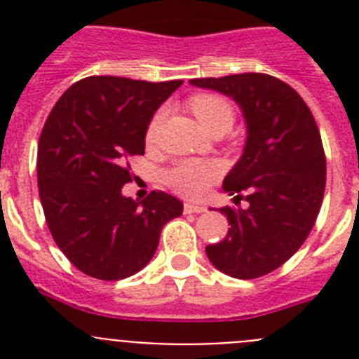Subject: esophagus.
<instances>
[{"instance_id":"obj_1","label":"esophagus","mask_w":359,"mask_h":359,"mask_svg":"<svg viewBox=\"0 0 359 359\" xmlns=\"http://www.w3.org/2000/svg\"><path fill=\"white\" fill-rule=\"evenodd\" d=\"M207 208L203 207V205H196V203H185L183 205V212L185 214H201V212H205Z\"/></svg>"}]
</instances>
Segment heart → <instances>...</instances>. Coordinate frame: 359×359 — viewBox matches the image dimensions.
Wrapping results in <instances>:
<instances>
[{
    "label": "heart",
    "instance_id": "1",
    "mask_svg": "<svg viewBox=\"0 0 359 359\" xmlns=\"http://www.w3.org/2000/svg\"><path fill=\"white\" fill-rule=\"evenodd\" d=\"M189 106L196 118L210 133H226L236 122V111L230 100L217 93H198L189 98ZM167 116V109L160 107L147 126V142H154L161 123ZM223 169L217 161L212 160H183L172 165L165 172V183L176 192L189 199H198L205 190L217 182Z\"/></svg>",
    "mask_w": 359,
    "mask_h": 359
}]
</instances>
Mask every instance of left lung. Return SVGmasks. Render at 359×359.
<instances>
[{
    "instance_id": "1",
    "label": "left lung",
    "mask_w": 359,
    "mask_h": 359,
    "mask_svg": "<svg viewBox=\"0 0 359 359\" xmlns=\"http://www.w3.org/2000/svg\"><path fill=\"white\" fill-rule=\"evenodd\" d=\"M236 100L248 126L244 154L223 182L236 205L221 208L228 233L208 244L212 264L230 277H262L280 268L311 233L325 192V152L304 98L266 73L192 79Z\"/></svg>"
}]
</instances>
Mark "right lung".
Listing matches in <instances>:
<instances>
[{
    "label": "right lung",
    "mask_w": 359,
    "mask_h": 359,
    "mask_svg": "<svg viewBox=\"0 0 359 359\" xmlns=\"http://www.w3.org/2000/svg\"><path fill=\"white\" fill-rule=\"evenodd\" d=\"M183 81L147 82L93 75L57 100L37 145V187L53 241L79 271L120 280L140 271L161 228L183 203L152 190L142 203L122 196L129 158L145 152L154 111Z\"/></svg>",
    "instance_id": "1"
}]
</instances>
